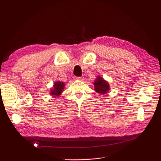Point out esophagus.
Returning <instances> with one entry per match:
<instances>
[{"label":"esophagus","instance_id":"obj_1","mask_svg":"<svg viewBox=\"0 0 161 161\" xmlns=\"http://www.w3.org/2000/svg\"><path fill=\"white\" fill-rule=\"evenodd\" d=\"M75 79L76 80H83V77H75Z\"/></svg>","mask_w":161,"mask_h":161}]
</instances>
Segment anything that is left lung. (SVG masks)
Masks as SVG:
<instances>
[{
	"instance_id": "1",
	"label": "left lung",
	"mask_w": 161,
	"mask_h": 161,
	"mask_svg": "<svg viewBox=\"0 0 161 161\" xmlns=\"http://www.w3.org/2000/svg\"><path fill=\"white\" fill-rule=\"evenodd\" d=\"M93 84L96 92L100 95L108 93L110 89V86L108 82L103 79L100 76H97V78L95 80Z\"/></svg>"
}]
</instances>
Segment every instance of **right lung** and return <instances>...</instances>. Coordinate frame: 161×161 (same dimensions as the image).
Segmentation results:
<instances>
[{
  "label": "right lung",
  "instance_id": "obj_1",
  "mask_svg": "<svg viewBox=\"0 0 161 161\" xmlns=\"http://www.w3.org/2000/svg\"><path fill=\"white\" fill-rule=\"evenodd\" d=\"M65 87V83L64 82L61 81H56L53 83V86L50 89V94L52 97H58L61 95L62 92L64 91V89Z\"/></svg>",
  "mask_w": 161,
  "mask_h": 161
}]
</instances>
